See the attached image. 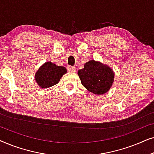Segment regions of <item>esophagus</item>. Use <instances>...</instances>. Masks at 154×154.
Returning a JSON list of instances; mask_svg holds the SVG:
<instances>
[{"label": "esophagus", "instance_id": "obj_1", "mask_svg": "<svg viewBox=\"0 0 154 154\" xmlns=\"http://www.w3.org/2000/svg\"><path fill=\"white\" fill-rule=\"evenodd\" d=\"M75 66H69L68 68V70L69 71H70V72H75Z\"/></svg>", "mask_w": 154, "mask_h": 154}]
</instances>
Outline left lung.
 <instances>
[{"label": "left lung", "mask_w": 154, "mask_h": 154, "mask_svg": "<svg viewBox=\"0 0 154 154\" xmlns=\"http://www.w3.org/2000/svg\"><path fill=\"white\" fill-rule=\"evenodd\" d=\"M81 83L95 94H103L110 90L114 80V73L110 67L97 61L86 62L83 69L78 71Z\"/></svg>", "instance_id": "8db88e82"}]
</instances>
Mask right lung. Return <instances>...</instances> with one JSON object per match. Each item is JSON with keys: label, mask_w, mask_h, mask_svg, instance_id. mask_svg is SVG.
Masks as SVG:
<instances>
[{"label": "right lung", "mask_w": 154, "mask_h": 154, "mask_svg": "<svg viewBox=\"0 0 154 154\" xmlns=\"http://www.w3.org/2000/svg\"><path fill=\"white\" fill-rule=\"evenodd\" d=\"M66 71L64 66H57L51 62H47L38 69L35 80L41 88H50L58 83Z\"/></svg>", "instance_id": "1"}]
</instances>
